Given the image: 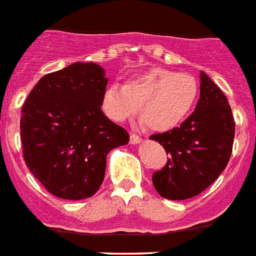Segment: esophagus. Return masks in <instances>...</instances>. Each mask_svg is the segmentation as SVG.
Masks as SVG:
<instances>
[{
    "instance_id": "34e87169",
    "label": "esophagus",
    "mask_w": 256,
    "mask_h": 256,
    "mask_svg": "<svg viewBox=\"0 0 256 256\" xmlns=\"http://www.w3.org/2000/svg\"><path fill=\"white\" fill-rule=\"evenodd\" d=\"M142 141V138H141L138 134H136V133H130V144H138Z\"/></svg>"
}]
</instances>
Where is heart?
I'll use <instances>...</instances> for the list:
<instances>
[{"label": "heart", "mask_w": 256, "mask_h": 256, "mask_svg": "<svg viewBox=\"0 0 256 256\" xmlns=\"http://www.w3.org/2000/svg\"><path fill=\"white\" fill-rule=\"evenodd\" d=\"M199 95L195 77L153 68L124 84L111 85L103 95V108L116 122L138 112L149 128L158 132L178 126L190 115Z\"/></svg>", "instance_id": "obj_1"}]
</instances>
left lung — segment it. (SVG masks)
<instances>
[{
    "mask_svg": "<svg viewBox=\"0 0 256 256\" xmlns=\"http://www.w3.org/2000/svg\"><path fill=\"white\" fill-rule=\"evenodd\" d=\"M234 133L236 123L226 96L202 72L195 112L180 126L150 136L170 156L164 168L153 174L154 188L168 200H186L199 195L226 168Z\"/></svg>",
    "mask_w": 256,
    "mask_h": 256,
    "instance_id": "obj_1",
    "label": "left lung"
}]
</instances>
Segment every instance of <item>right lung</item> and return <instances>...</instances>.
<instances>
[{
    "label": "right lung",
    "instance_id": "obj_1",
    "mask_svg": "<svg viewBox=\"0 0 256 256\" xmlns=\"http://www.w3.org/2000/svg\"><path fill=\"white\" fill-rule=\"evenodd\" d=\"M107 81L99 65L74 62L40 78L23 103V158L57 198H92L104 179L108 152L130 141L100 110Z\"/></svg>",
    "mask_w": 256,
    "mask_h": 256
}]
</instances>
